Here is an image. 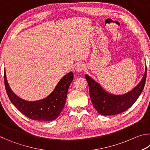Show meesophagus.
I'll return each instance as SVG.
<instances>
[{
	"instance_id": "obj_1",
	"label": "esophagus",
	"mask_w": 150,
	"mask_h": 150,
	"mask_svg": "<svg viewBox=\"0 0 150 150\" xmlns=\"http://www.w3.org/2000/svg\"><path fill=\"white\" fill-rule=\"evenodd\" d=\"M85 69V66L83 65V64H81V63H79L75 67V70L77 72H80L82 71Z\"/></svg>"
}]
</instances>
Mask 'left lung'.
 Masks as SVG:
<instances>
[{"instance_id":"left-lung-1","label":"left lung","mask_w":150,"mask_h":150,"mask_svg":"<svg viewBox=\"0 0 150 150\" xmlns=\"http://www.w3.org/2000/svg\"><path fill=\"white\" fill-rule=\"evenodd\" d=\"M147 75L146 71L140 83L130 92L122 95H114L106 93L100 85L87 75H85L88 87L91 102L98 113L102 115H115L126 111L132 106L144 88Z\"/></svg>"}]
</instances>
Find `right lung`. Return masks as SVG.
Segmentation results:
<instances>
[{
  "label": "right lung",
  "instance_id": "right-lung-1",
  "mask_svg": "<svg viewBox=\"0 0 150 150\" xmlns=\"http://www.w3.org/2000/svg\"><path fill=\"white\" fill-rule=\"evenodd\" d=\"M73 79L70 72L58 83L54 91L44 99L30 102L19 98L12 92L7 82L6 73H4V85L10 100L18 110L32 120L52 121L56 119L64 107L68 88Z\"/></svg>",
  "mask_w": 150,
  "mask_h": 150
}]
</instances>
